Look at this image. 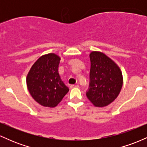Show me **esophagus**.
<instances>
[{
    "label": "esophagus",
    "instance_id": "esophagus-1",
    "mask_svg": "<svg viewBox=\"0 0 147 147\" xmlns=\"http://www.w3.org/2000/svg\"><path fill=\"white\" fill-rule=\"evenodd\" d=\"M79 86L78 85H75V84H72V85H70V88H78Z\"/></svg>",
    "mask_w": 147,
    "mask_h": 147
}]
</instances>
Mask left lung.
Returning <instances> with one entry per match:
<instances>
[{
	"instance_id": "left-lung-1",
	"label": "left lung",
	"mask_w": 147,
	"mask_h": 147,
	"mask_svg": "<svg viewBox=\"0 0 147 147\" xmlns=\"http://www.w3.org/2000/svg\"><path fill=\"white\" fill-rule=\"evenodd\" d=\"M90 70L88 99L95 106H106L117 98L122 87L120 69L104 54L93 51L90 55Z\"/></svg>"
}]
</instances>
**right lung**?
<instances>
[{"label":"right lung","mask_w":147,"mask_h":147,"mask_svg":"<svg viewBox=\"0 0 147 147\" xmlns=\"http://www.w3.org/2000/svg\"><path fill=\"white\" fill-rule=\"evenodd\" d=\"M60 60L55 54L43 55L34 63L27 76L30 95L43 106L55 107L69 91L59 74Z\"/></svg>","instance_id":"right-lung-1"}]
</instances>
